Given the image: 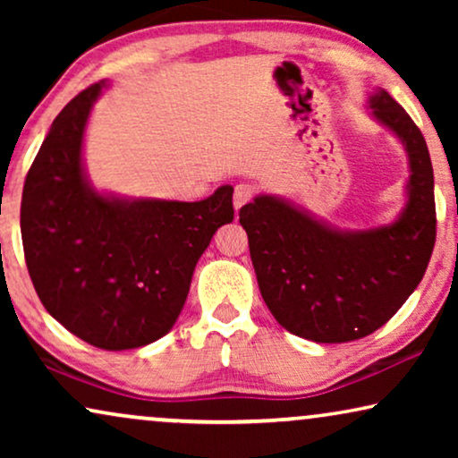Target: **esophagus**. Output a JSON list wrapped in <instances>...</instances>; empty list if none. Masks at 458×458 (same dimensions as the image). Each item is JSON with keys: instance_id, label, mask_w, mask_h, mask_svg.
I'll list each match as a JSON object with an SVG mask.
<instances>
[{"instance_id": "1", "label": "esophagus", "mask_w": 458, "mask_h": 458, "mask_svg": "<svg viewBox=\"0 0 458 458\" xmlns=\"http://www.w3.org/2000/svg\"><path fill=\"white\" fill-rule=\"evenodd\" d=\"M252 198H254V185H248V183L235 185V191H233V206H235V210H240L242 206L248 204Z\"/></svg>"}]
</instances>
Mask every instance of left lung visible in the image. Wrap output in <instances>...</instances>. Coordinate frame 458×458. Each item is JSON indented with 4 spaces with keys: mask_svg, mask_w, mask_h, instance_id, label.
<instances>
[{
    "mask_svg": "<svg viewBox=\"0 0 458 458\" xmlns=\"http://www.w3.org/2000/svg\"><path fill=\"white\" fill-rule=\"evenodd\" d=\"M367 106L409 156L406 204L390 225L337 229L268 193L240 210L268 310L290 334L318 344L360 340L390 321L421 284L436 243L428 143L386 89L369 93Z\"/></svg>",
    "mask_w": 458,
    "mask_h": 458,
    "instance_id": "8db88e82",
    "label": "left lung"
}]
</instances>
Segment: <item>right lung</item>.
<instances>
[{"mask_svg":"<svg viewBox=\"0 0 458 458\" xmlns=\"http://www.w3.org/2000/svg\"><path fill=\"white\" fill-rule=\"evenodd\" d=\"M87 87L55 116L24 181L21 233L35 292L55 321L104 350L148 346L173 329L193 268L233 221V187L199 202L98 191L83 165Z\"/></svg>","mask_w":458,"mask_h":458,"instance_id":"1","label":"right lung"}]
</instances>
